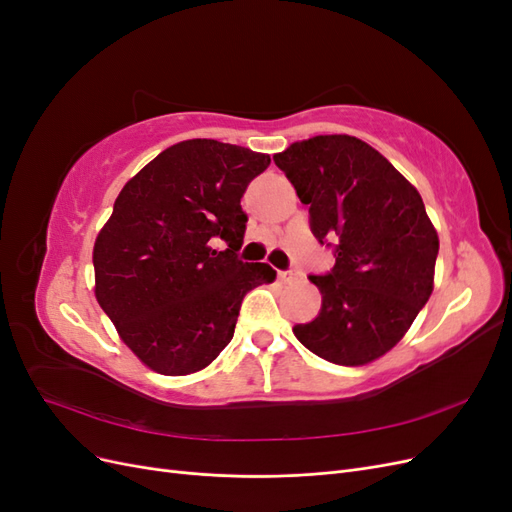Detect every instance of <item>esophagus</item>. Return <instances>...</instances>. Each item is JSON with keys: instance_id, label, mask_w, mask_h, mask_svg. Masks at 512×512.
I'll list each match as a JSON object with an SVG mask.
<instances>
[{"instance_id": "34e87169", "label": "esophagus", "mask_w": 512, "mask_h": 512, "mask_svg": "<svg viewBox=\"0 0 512 512\" xmlns=\"http://www.w3.org/2000/svg\"><path fill=\"white\" fill-rule=\"evenodd\" d=\"M301 273L299 271H277V280L282 284H292L294 280H299Z\"/></svg>"}]
</instances>
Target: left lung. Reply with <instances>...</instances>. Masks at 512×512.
Masks as SVG:
<instances>
[{
	"instance_id": "1",
	"label": "left lung",
	"mask_w": 512,
	"mask_h": 512,
	"mask_svg": "<svg viewBox=\"0 0 512 512\" xmlns=\"http://www.w3.org/2000/svg\"><path fill=\"white\" fill-rule=\"evenodd\" d=\"M314 237H337L335 267L312 275L322 307L297 324L299 342L335 365H367L408 333L433 292L438 232L414 185L356 136L324 134L273 156Z\"/></svg>"
}]
</instances>
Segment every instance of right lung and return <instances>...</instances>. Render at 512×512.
<instances>
[{
  "mask_svg": "<svg viewBox=\"0 0 512 512\" xmlns=\"http://www.w3.org/2000/svg\"><path fill=\"white\" fill-rule=\"evenodd\" d=\"M267 153L211 138L164 149L123 185L94 243L96 299L138 361L188 376L230 344L241 301L275 271L241 262V198ZM229 243L224 253L210 241Z\"/></svg>",
  "mask_w": 512,
  "mask_h": 512,
  "instance_id": "obj_1",
  "label": "right lung"
}]
</instances>
